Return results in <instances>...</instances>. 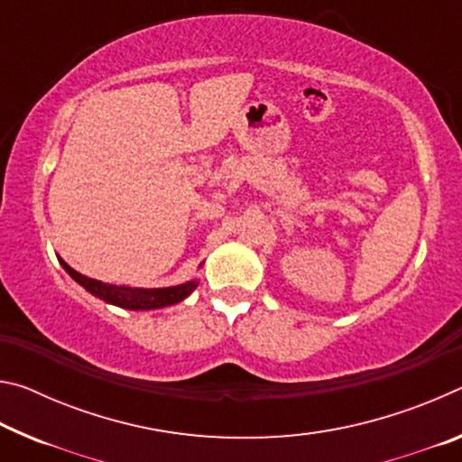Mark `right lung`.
I'll use <instances>...</instances> for the list:
<instances>
[{"label":"right lung","instance_id":"1","mask_svg":"<svg viewBox=\"0 0 462 462\" xmlns=\"http://www.w3.org/2000/svg\"><path fill=\"white\" fill-rule=\"evenodd\" d=\"M62 269H65L69 275H71L77 283L88 289L99 300H104L112 306L126 308V310H159L173 306V303L183 301L187 295H189L195 287H198V281H187L183 285L175 287H162V289H138V287H124V285H107L101 283L97 279H89L77 273L75 269L69 267V264L59 259Z\"/></svg>","mask_w":462,"mask_h":462}]
</instances>
